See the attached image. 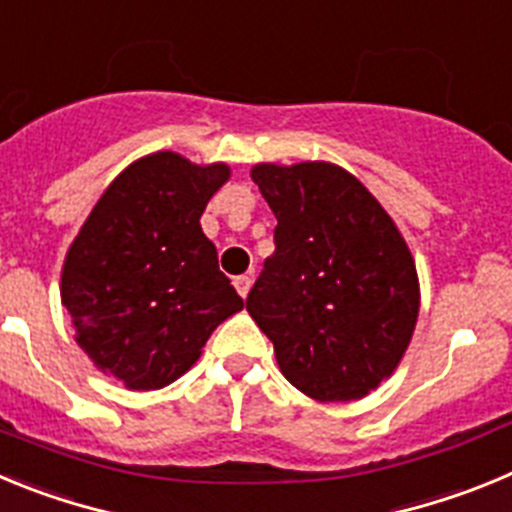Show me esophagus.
I'll return each instance as SVG.
<instances>
[{"label":"esophagus","mask_w":512,"mask_h":512,"mask_svg":"<svg viewBox=\"0 0 512 512\" xmlns=\"http://www.w3.org/2000/svg\"><path fill=\"white\" fill-rule=\"evenodd\" d=\"M234 288H237L239 296L247 298V293H250V288H252L250 275H237V278H234Z\"/></svg>","instance_id":"esophagus-1"}]
</instances>
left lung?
Returning <instances> with one entry per match:
<instances>
[{
	"label": "left lung",
	"mask_w": 512,
	"mask_h": 512,
	"mask_svg": "<svg viewBox=\"0 0 512 512\" xmlns=\"http://www.w3.org/2000/svg\"><path fill=\"white\" fill-rule=\"evenodd\" d=\"M275 252L247 296L280 372L321 403L393 375L418 319L416 265L370 191L329 163L255 165Z\"/></svg>",
	"instance_id": "8db88e82"
}]
</instances>
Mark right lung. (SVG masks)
I'll use <instances>...</instances> for the list:
<instances>
[{
    "mask_svg": "<svg viewBox=\"0 0 512 512\" xmlns=\"http://www.w3.org/2000/svg\"><path fill=\"white\" fill-rule=\"evenodd\" d=\"M227 178L222 163L142 158L104 191L73 239L61 298L76 342L127 388L158 390L181 377L211 331L245 306L199 224Z\"/></svg>",
    "mask_w": 512,
    "mask_h": 512,
    "instance_id": "1",
    "label": "right lung"
}]
</instances>
